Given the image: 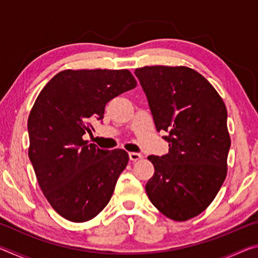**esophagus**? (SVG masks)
I'll return each instance as SVG.
<instances>
[{"instance_id":"1","label":"esophagus","mask_w":258,"mask_h":258,"mask_svg":"<svg viewBox=\"0 0 258 258\" xmlns=\"http://www.w3.org/2000/svg\"><path fill=\"white\" fill-rule=\"evenodd\" d=\"M128 156H130V159L132 161H137V160L142 158V155L138 154V152H130Z\"/></svg>"}]
</instances>
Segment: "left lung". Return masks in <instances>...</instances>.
<instances>
[{
    "label": "left lung",
    "mask_w": 258,
    "mask_h": 258,
    "mask_svg": "<svg viewBox=\"0 0 258 258\" xmlns=\"http://www.w3.org/2000/svg\"><path fill=\"white\" fill-rule=\"evenodd\" d=\"M157 131L168 132V154L149 156L155 173L146 185L152 205L187 221L216 197L228 172L231 140L225 104L213 85L189 67L135 69Z\"/></svg>",
    "instance_id": "1"
}]
</instances>
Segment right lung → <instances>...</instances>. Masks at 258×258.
Returning <instances> with one entry per match:
<instances>
[{"label": "right lung", "mask_w": 258, "mask_h": 258, "mask_svg": "<svg viewBox=\"0 0 258 258\" xmlns=\"http://www.w3.org/2000/svg\"><path fill=\"white\" fill-rule=\"evenodd\" d=\"M135 86L127 69H67L38 94L28 117V156L47 202L66 220H92L110 200L128 154L87 145L83 135L111 99Z\"/></svg>", "instance_id": "obj_1"}]
</instances>
